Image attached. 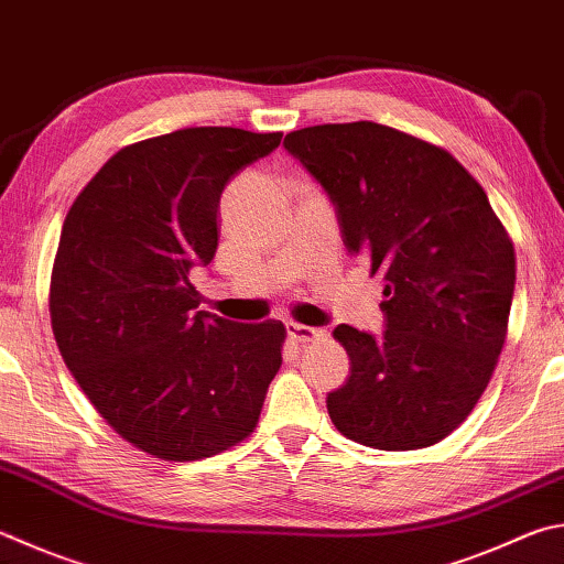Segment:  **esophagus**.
Listing matches in <instances>:
<instances>
[{
    "label": "esophagus",
    "mask_w": 564,
    "mask_h": 564,
    "mask_svg": "<svg viewBox=\"0 0 564 564\" xmlns=\"http://www.w3.org/2000/svg\"><path fill=\"white\" fill-rule=\"evenodd\" d=\"M285 333H289V337L295 343H311L325 337V330H321V327H308L301 323H285Z\"/></svg>",
    "instance_id": "1"
}]
</instances>
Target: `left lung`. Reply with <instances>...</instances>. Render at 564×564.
Masks as SVG:
<instances>
[{
    "mask_svg": "<svg viewBox=\"0 0 564 564\" xmlns=\"http://www.w3.org/2000/svg\"><path fill=\"white\" fill-rule=\"evenodd\" d=\"M330 197L343 241L382 275L384 333L337 325V432L382 452L438 444L484 394L508 333L516 249L480 184L422 138L370 120L283 140Z\"/></svg>",
    "mask_w": 564,
    "mask_h": 564,
    "instance_id": "8db88e82",
    "label": "left lung"
}]
</instances>
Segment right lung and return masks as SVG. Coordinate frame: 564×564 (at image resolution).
<instances>
[{
    "label": "right lung",
    "mask_w": 564,
    "mask_h": 564,
    "mask_svg": "<svg viewBox=\"0 0 564 564\" xmlns=\"http://www.w3.org/2000/svg\"><path fill=\"white\" fill-rule=\"evenodd\" d=\"M283 132L184 128L122 148L66 214L51 271L56 345L98 414L142 452L199 460L243 442L281 367L279 321L199 308L221 192Z\"/></svg>",
    "instance_id": "add662e5"
}]
</instances>
